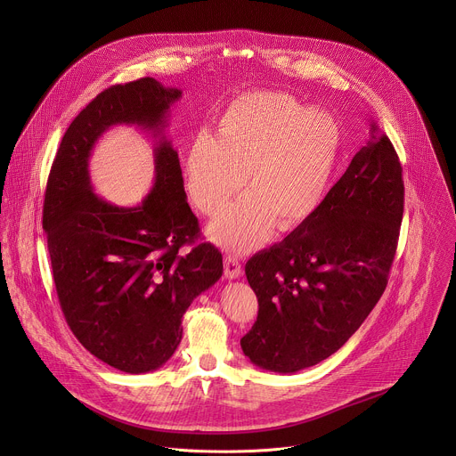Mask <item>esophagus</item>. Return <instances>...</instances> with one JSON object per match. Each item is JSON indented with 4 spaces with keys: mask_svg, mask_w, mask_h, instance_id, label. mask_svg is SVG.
<instances>
[{
    "mask_svg": "<svg viewBox=\"0 0 456 456\" xmlns=\"http://www.w3.org/2000/svg\"><path fill=\"white\" fill-rule=\"evenodd\" d=\"M224 274L227 280H236L241 276V264L238 262L236 256L224 257Z\"/></svg>",
    "mask_w": 456,
    "mask_h": 456,
    "instance_id": "obj_1",
    "label": "esophagus"
}]
</instances>
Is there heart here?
I'll return each instance as SVG.
<instances>
[{
  "instance_id": "1",
  "label": "heart",
  "mask_w": 456,
  "mask_h": 456,
  "mask_svg": "<svg viewBox=\"0 0 456 456\" xmlns=\"http://www.w3.org/2000/svg\"><path fill=\"white\" fill-rule=\"evenodd\" d=\"M343 144L338 120L283 92H252L222 111L216 139L200 134L185 155L189 197L218 215L245 183L250 194L209 227L218 245L245 252L274 224L285 232L306 222L330 185Z\"/></svg>"
}]
</instances>
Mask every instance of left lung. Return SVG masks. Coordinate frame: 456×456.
<instances>
[{
  "label": "left lung",
  "mask_w": 456,
  "mask_h": 456,
  "mask_svg": "<svg viewBox=\"0 0 456 456\" xmlns=\"http://www.w3.org/2000/svg\"><path fill=\"white\" fill-rule=\"evenodd\" d=\"M403 213L397 151L371 124L366 144L315 213L247 262L259 306L240 341L250 362L294 373L336 354L386 289Z\"/></svg>",
  "instance_id": "8db88e82"
}]
</instances>
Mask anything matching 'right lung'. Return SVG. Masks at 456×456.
Segmentation results:
<instances>
[{
    "mask_svg": "<svg viewBox=\"0 0 456 456\" xmlns=\"http://www.w3.org/2000/svg\"><path fill=\"white\" fill-rule=\"evenodd\" d=\"M180 97L153 77L104 90L69 126L46 183L43 231L64 319L92 355L126 373L171 359L185 310L224 273L211 243L178 252L200 232L164 135ZM113 125H137L156 139V182L134 208L99 200L87 171L94 142Z\"/></svg>",
    "mask_w": 456,
    "mask_h": 456,
    "instance_id": "obj_1",
    "label": "right lung"
}]
</instances>
